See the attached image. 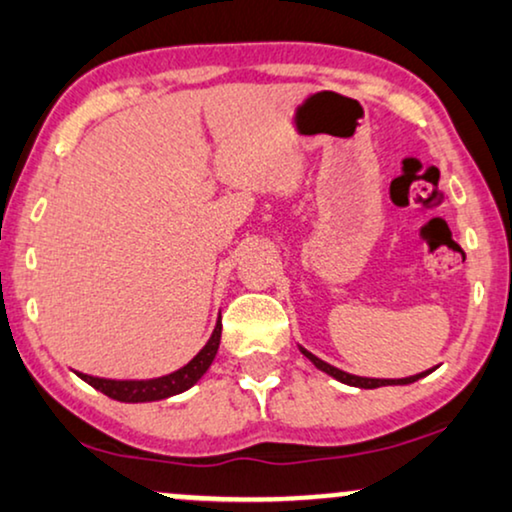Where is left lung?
<instances>
[{
  "instance_id": "8db88e82",
  "label": "left lung",
  "mask_w": 512,
  "mask_h": 512,
  "mask_svg": "<svg viewBox=\"0 0 512 512\" xmlns=\"http://www.w3.org/2000/svg\"><path fill=\"white\" fill-rule=\"evenodd\" d=\"M302 354H304V357H307L309 361H312V364H314L316 368H321L323 373L333 375V378L340 380V383L352 385V387H364V390H373V387H383V385H411V383H416L418 378H423V375L430 373V371H425V373L411 375V378H397V380H390V378H361V375L345 373V371H340V368L326 364V361H321L319 357H314V354L307 352V349H302Z\"/></svg>"
}]
</instances>
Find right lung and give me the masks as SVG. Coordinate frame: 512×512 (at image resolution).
<instances>
[{
    "instance_id": "obj_1",
    "label": "right lung",
    "mask_w": 512,
    "mask_h": 512,
    "mask_svg": "<svg viewBox=\"0 0 512 512\" xmlns=\"http://www.w3.org/2000/svg\"><path fill=\"white\" fill-rule=\"evenodd\" d=\"M219 338H222V319L217 321L215 333L208 340L200 352L193 357L189 364L179 371H174L170 375H163V378H153V380H106V378H94V375H84L77 373L84 383H89L96 390L106 394V397L118 399V401H129V404H137V401H158V399H167L174 397V394L189 390L191 385H196L200 380V375L208 371L212 359H215L217 349H219Z\"/></svg>"
}]
</instances>
